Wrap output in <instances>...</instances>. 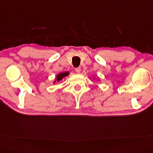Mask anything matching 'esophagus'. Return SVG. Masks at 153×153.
Returning a JSON list of instances; mask_svg holds the SVG:
<instances>
[{
	"mask_svg": "<svg viewBox=\"0 0 153 153\" xmlns=\"http://www.w3.org/2000/svg\"><path fill=\"white\" fill-rule=\"evenodd\" d=\"M80 71H81V69H80V67H77V68H75V71H76V72L77 73H80Z\"/></svg>",
	"mask_w": 153,
	"mask_h": 153,
	"instance_id": "obj_1",
	"label": "esophagus"
}]
</instances>
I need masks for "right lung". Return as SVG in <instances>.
<instances>
[{
    "label": "right lung",
    "mask_w": 153,
    "mask_h": 153,
    "mask_svg": "<svg viewBox=\"0 0 153 153\" xmlns=\"http://www.w3.org/2000/svg\"><path fill=\"white\" fill-rule=\"evenodd\" d=\"M68 74H69V73H68V72H63V73H61L58 74L56 76V80L55 81L54 83L56 82H59V81L61 80L62 79H63V78L68 76Z\"/></svg>",
    "instance_id": "1"
}]
</instances>
